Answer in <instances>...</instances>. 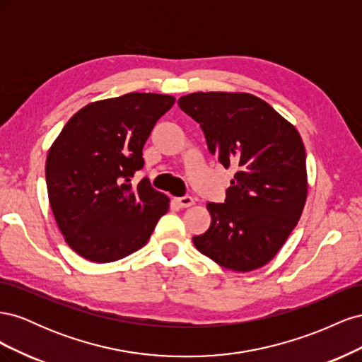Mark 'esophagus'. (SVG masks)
I'll use <instances>...</instances> for the list:
<instances>
[{
    "instance_id": "1",
    "label": "esophagus",
    "mask_w": 362,
    "mask_h": 362,
    "mask_svg": "<svg viewBox=\"0 0 362 362\" xmlns=\"http://www.w3.org/2000/svg\"><path fill=\"white\" fill-rule=\"evenodd\" d=\"M175 202H177L178 206H181V208H187L194 204L192 196H181V198H175Z\"/></svg>"
}]
</instances>
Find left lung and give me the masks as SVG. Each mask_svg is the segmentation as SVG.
<instances>
[{
  "mask_svg": "<svg viewBox=\"0 0 362 362\" xmlns=\"http://www.w3.org/2000/svg\"><path fill=\"white\" fill-rule=\"evenodd\" d=\"M178 105L199 124L208 151L226 169L237 168L225 202L206 204L211 225L193 245L225 269L262 267L286 243L306 201L298 129L250 93L196 92Z\"/></svg>",
  "mask_w": 362,
  "mask_h": 362,
  "instance_id": "8db88e82",
  "label": "left lung"
}]
</instances>
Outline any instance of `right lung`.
I'll return each instance as SVG.
<instances>
[{"instance_id": "1", "label": "right lung", "mask_w": 362, "mask_h": 362, "mask_svg": "<svg viewBox=\"0 0 362 362\" xmlns=\"http://www.w3.org/2000/svg\"><path fill=\"white\" fill-rule=\"evenodd\" d=\"M175 98L127 93L76 112L54 141L45 166L48 198L66 243L93 262H112L145 246L169 198L148 178L145 141Z\"/></svg>"}]
</instances>
